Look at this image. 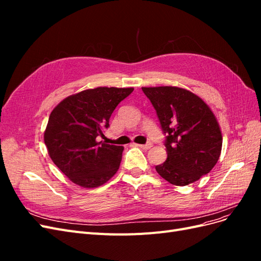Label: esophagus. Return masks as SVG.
I'll list each match as a JSON object with an SVG mask.
<instances>
[{"label":"esophagus","mask_w":261,"mask_h":261,"mask_svg":"<svg viewBox=\"0 0 261 261\" xmlns=\"http://www.w3.org/2000/svg\"><path fill=\"white\" fill-rule=\"evenodd\" d=\"M139 148H141V149H145V150H148V149H150L152 147V144L151 143H148V144H146V145H137Z\"/></svg>","instance_id":"esophagus-1"}]
</instances>
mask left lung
<instances>
[{"mask_svg":"<svg viewBox=\"0 0 261 261\" xmlns=\"http://www.w3.org/2000/svg\"><path fill=\"white\" fill-rule=\"evenodd\" d=\"M167 134V161L156 165L162 178L186 186L206 175L219 160L222 134L216 115L197 94L174 86L143 87Z\"/></svg>","mask_w":261,"mask_h":261,"instance_id":"8db88e82","label":"left lung"}]
</instances>
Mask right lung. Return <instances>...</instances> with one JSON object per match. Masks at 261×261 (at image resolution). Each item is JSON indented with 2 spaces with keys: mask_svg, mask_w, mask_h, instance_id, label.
Instances as JSON below:
<instances>
[{
  "mask_svg": "<svg viewBox=\"0 0 261 261\" xmlns=\"http://www.w3.org/2000/svg\"><path fill=\"white\" fill-rule=\"evenodd\" d=\"M134 88L98 87L72 94L53 109L44 144L54 164L74 184L96 188L120 168L124 147L98 143L111 114Z\"/></svg>",
  "mask_w": 261,
  "mask_h": 261,
  "instance_id": "obj_1",
  "label": "right lung"
}]
</instances>
